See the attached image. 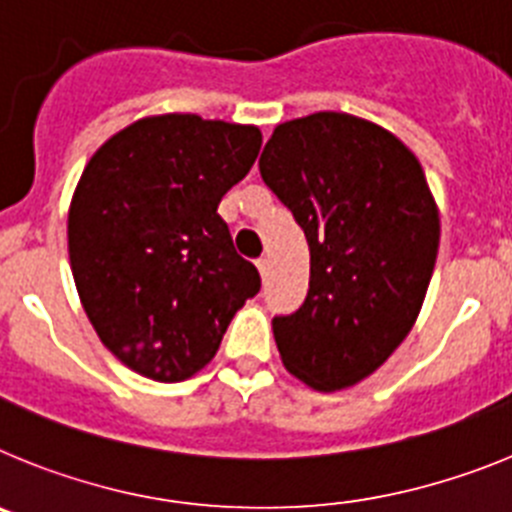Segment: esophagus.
<instances>
[{
    "mask_svg": "<svg viewBox=\"0 0 512 512\" xmlns=\"http://www.w3.org/2000/svg\"><path fill=\"white\" fill-rule=\"evenodd\" d=\"M256 266H259L261 277H266V274H269V259H266V256H261V259H256Z\"/></svg>",
    "mask_w": 512,
    "mask_h": 512,
    "instance_id": "esophagus-1",
    "label": "esophagus"
}]
</instances>
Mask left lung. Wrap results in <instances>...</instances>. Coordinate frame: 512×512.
I'll use <instances>...</instances> for the list:
<instances>
[{
  "mask_svg": "<svg viewBox=\"0 0 512 512\" xmlns=\"http://www.w3.org/2000/svg\"><path fill=\"white\" fill-rule=\"evenodd\" d=\"M259 169L310 246L305 302L271 320L282 364L318 392L354 387L405 341L436 266L423 166L390 130L315 112L277 125Z\"/></svg>",
  "mask_w": 512,
  "mask_h": 512,
  "instance_id": "left-lung-1",
  "label": "left lung"
}]
</instances>
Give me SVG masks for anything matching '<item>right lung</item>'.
Listing matches in <instances>:
<instances>
[{
  "instance_id": "add662e5",
  "label": "right lung",
  "mask_w": 512,
  "mask_h": 512,
  "mask_svg": "<svg viewBox=\"0 0 512 512\" xmlns=\"http://www.w3.org/2000/svg\"><path fill=\"white\" fill-rule=\"evenodd\" d=\"M261 130L156 115L112 135L76 184L69 259L99 341L156 382L210 364L261 289L217 205L259 156Z\"/></svg>"
}]
</instances>
